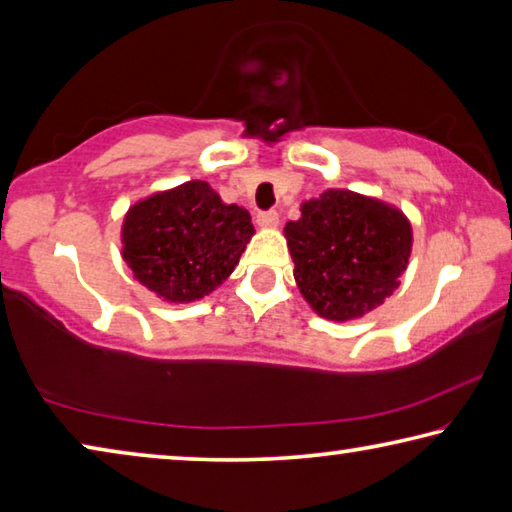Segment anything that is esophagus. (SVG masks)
<instances>
[{"label": "esophagus", "mask_w": 512, "mask_h": 512, "mask_svg": "<svg viewBox=\"0 0 512 512\" xmlns=\"http://www.w3.org/2000/svg\"><path fill=\"white\" fill-rule=\"evenodd\" d=\"M277 223H280V216H277V212L273 210L257 214V225H262V228H275Z\"/></svg>", "instance_id": "1"}]
</instances>
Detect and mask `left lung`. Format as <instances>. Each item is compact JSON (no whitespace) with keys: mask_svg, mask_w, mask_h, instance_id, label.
I'll return each instance as SVG.
<instances>
[{"mask_svg":"<svg viewBox=\"0 0 512 512\" xmlns=\"http://www.w3.org/2000/svg\"><path fill=\"white\" fill-rule=\"evenodd\" d=\"M284 237L302 298L336 323L366 316L391 296L413 246L402 210L350 189H327L302 203Z\"/></svg>","mask_w":512,"mask_h":512,"instance_id":"8db88e82","label":"left lung"}]
</instances>
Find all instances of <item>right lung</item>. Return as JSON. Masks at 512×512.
<instances>
[{
  "label": "right lung",
  "mask_w": 512,
  "mask_h": 512,
  "mask_svg": "<svg viewBox=\"0 0 512 512\" xmlns=\"http://www.w3.org/2000/svg\"><path fill=\"white\" fill-rule=\"evenodd\" d=\"M253 235L248 210L189 180L128 207L121 257L142 287L178 305L221 287Z\"/></svg>",
  "instance_id": "obj_1"
}]
</instances>
